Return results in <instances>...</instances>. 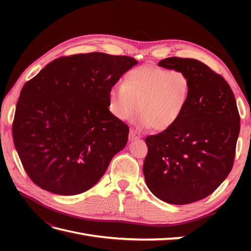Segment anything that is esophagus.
Instances as JSON below:
<instances>
[{
  "label": "esophagus",
  "mask_w": 251,
  "mask_h": 251,
  "mask_svg": "<svg viewBox=\"0 0 251 251\" xmlns=\"http://www.w3.org/2000/svg\"><path fill=\"white\" fill-rule=\"evenodd\" d=\"M130 134H131L132 137H137V136L139 135V131H138V128H132L131 132H130Z\"/></svg>",
  "instance_id": "34e87169"
}]
</instances>
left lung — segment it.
Wrapping results in <instances>:
<instances>
[{
    "instance_id": "1",
    "label": "left lung",
    "mask_w": 251,
    "mask_h": 251,
    "mask_svg": "<svg viewBox=\"0 0 251 251\" xmlns=\"http://www.w3.org/2000/svg\"><path fill=\"white\" fill-rule=\"evenodd\" d=\"M136 64L102 52L63 56L25 83L12 136L37 186L72 196L100 180L128 136V126L109 111L111 90Z\"/></svg>"
}]
</instances>
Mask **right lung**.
<instances>
[{"label":"right lung","mask_w":251,"mask_h":251,"mask_svg":"<svg viewBox=\"0 0 251 251\" xmlns=\"http://www.w3.org/2000/svg\"><path fill=\"white\" fill-rule=\"evenodd\" d=\"M158 66L181 72L188 91L173 124L146 138L143 175L157 198L193 203L214 193L232 169L240 131L237 103L228 83L199 60L169 57Z\"/></svg>","instance_id":"1"}]
</instances>
